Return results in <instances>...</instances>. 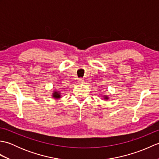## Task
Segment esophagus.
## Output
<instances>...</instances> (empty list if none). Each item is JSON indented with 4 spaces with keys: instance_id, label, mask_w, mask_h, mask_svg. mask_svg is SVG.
<instances>
[{
    "instance_id": "obj_1",
    "label": "esophagus",
    "mask_w": 159,
    "mask_h": 159,
    "mask_svg": "<svg viewBox=\"0 0 159 159\" xmlns=\"http://www.w3.org/2000/svg\"><path fill=\"white\" fill-rule=\"evenodd\" d=\"M83 82H84V80L82 79H79V80H78V83H79V84H82V83H83Z\"/></svg>"
}]
</instances>
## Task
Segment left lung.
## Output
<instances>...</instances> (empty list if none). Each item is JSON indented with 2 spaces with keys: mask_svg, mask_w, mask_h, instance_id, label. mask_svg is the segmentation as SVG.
Wrapping results in <instances>:
<instances>
[{
  "mask_svg": "<svg viewBox=\"0 0 159 159\" xmlns=\"http://www.w3.org/2000/svg\"><path fill=\"white\" fill-rule=\"evenodd\" d=\"M102 97H103V98H104V100H107L109 99V97L107 95H104Z\"/></svg>",
  "mask_w": 159,
  "mask_h": 159,
  "instance_id": "obj_1",
  "label": "left lung"
}]
</instances>
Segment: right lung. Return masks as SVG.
Masks as SVG:
<instances>
[{
	"mask_svg": "<svg viewBox=\"0 0 159 159\" xmlns=\"http://www.w3.org/2000/svg\"><path fill=\"white\" fill-rule=\"evenodd\" d=\"M52 97L55 100H59L61 98V93L59 90H54L52 93Z\"/></svg>",
	"mask_w": 159,
	"mask_h": 159,
	"instance_id": "add662e5",
	"label": "right lung"
}]
</instances>
